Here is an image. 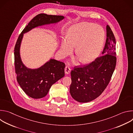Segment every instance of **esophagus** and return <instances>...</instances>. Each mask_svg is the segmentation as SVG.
I'll return each instance as SVG.
<instances>
[{
  "instance_id": "34e87169",
  "label": "esophagus",
  "mask_w": 133,
  "mask_h": 133,
  "mask_svg": "<svg viewBox=\"0 0 133 133\" xmlns=\"http://www.w3.org/2000/svg\"><path fill=\"white\" fill-rule=\"evenodd\" d=\"M70 72V68L68 66H66L65 68V72L66 74H68Z\"/></svg>"
}]
</instances>
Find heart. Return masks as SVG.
<instances>
[{
	"label": "heart",
	"mask_w": 133,
	"mask_h": 133,
	"mask_svg": "<svg viewBox=\"0 0 133 133\" xmlns=\"http://www.w3.org/2000/svg\"><path fill=\"white\" fill-rule=\"evenodd\" d=\"M105 31L103 28L92 23L82 22L71 26L68 36L63 39L61 53L66 56L77 46L75 53L84 63L95 59L99 54L104 44Z\"/></svg>",
	"instance_id": "1"
}]
</instances>
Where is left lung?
Here are the masks:
<instances>
[{
	"instance_id": "1",
	"label": "left lung",
	"mask_w": 133,
	"mask_h": 133,
	"mask_svg": "<svg viewBox=\"0 0 133 133\" xmlns=\"http://www.w3.org/2000/svg\"><path fill=\"white\" fill-rule=\"evenodd\" d=\"M102 56L83 67L71 71V97L80 103L89 102L99 96L108 85L116 64V40L108 25Z\"/></svg>"
}]
</instances>
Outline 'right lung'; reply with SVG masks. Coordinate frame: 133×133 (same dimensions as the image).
I'll return each mask as SVG.
<instances>
[{
  "instance_id": "obj_1",
  "label": "right lung",
  "mask_w": 133,
  "mask_h": 133,
  "mask_svg": "<svg viewBox=\"0 0 133 133\" xmlns=\"http://www.w3.org/2000/svg\"><path fill=\"white\" fill-rule=\"evenodd\" d=\"M64 19L63 16L45 14L37 15L24 29L17 41L14 49L17 81L24 91L32 98H42L47 95L51 86L65 76V64L62 62L50 59L39 68H27L22 62L20 55L24 34L37 27L58 23Z\"/></svg>"
}]
</instances>
